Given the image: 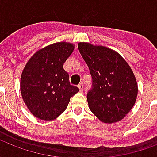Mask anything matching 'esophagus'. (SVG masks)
<instances>
[{"label": "esophagus", "instance_id": "34e87169", "mask_svg": "<svg viewBox=\"0 0 157 157\" xmlns=\"http://www.w3.org/2000/svg\"><path fill=\"white\" fill-rule=\"evenodd\" d=\"M78 88H79V90H80V92H83V84H82V83L79 84Z\"/></svg>", "mask_w": 157, "mask_h": 157}]
</instances>
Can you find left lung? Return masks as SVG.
Returning <instances> with one entry per match:
<instances>
[{
    "label": "left lung",
    "mask_w": 157,
    "mask_h": 157,
    "mask_svg": "<svg viewBox=\"0 0 157 157\" xmlns=\"http://www.w3.org/2000/svg\"><path fill=\"white\" fill-rule=\"evenodd\" d=\"M78 48L92 77L89 109L103 123L120 121L137 98L138 85L132 69L118 52L105 46L81 42Z\"/></svg>",
    "instance_id": "obj_1"
}]
</instances>
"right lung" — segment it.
Returning a JSON list of instances; mask_svg holds the SVG:
<instances>
[{
    "instance_id": "right-lung-1",
    "label": "right lung",
    "mask_w": 157,
    "mask_h": 157,
    "mask_svg": "<svg viewBox=\"0 0 157 157\" xmlns=\"http://www.w3.org/2000/svg\"><path fill=\"white\" fill-rule=\"evenodd\" d=\"M75 48L58 42L40 48L23 68L20 90L23 102L39 119L54 120L65 111L71 97L79 92L71 86L63 65Z\"/></svg>"
}]
</instances>
